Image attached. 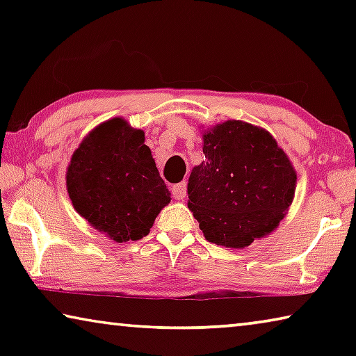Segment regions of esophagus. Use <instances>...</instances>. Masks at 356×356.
I'll return each mask as SVG.
<instances>
[{
	"label": "esophagus",
	"mask_w": 356,
	"mask_h": 356,
	"mask_svg": "<svg viewBox=\"0 0 356 356\" xmlns=\"http://www.w3.org/2000/svg\"><path fill=\"white\" fill-rule=\"evenodd\" d=\"M172 195L174 197H176L177 201H184L185 196H186V182L184 180V182L180 184H176L172 186Z\"/></svg>",
	"instance_id": "esophagus-1"
}]
</instances>
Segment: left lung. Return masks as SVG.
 Returning <instances> with one entry per match:
<instances>
[{
	"label": "left lung",
	"instance_id": "1",
	"mask_svg": "<svg viewBox=\"0 0 356 356\" xmlns=\"http://www.w3.org/2000/svg\"><path fill=\"white\" fill-rule=\"evenodd\" d=\"M202 140L206 159L191 170L188 209L209 242L245 248L284 218L297 172L267 130L243 120L215 125Z\"/></svg>",
	"mask_w": 356,
	"mask_h": 356
}]
</instances>
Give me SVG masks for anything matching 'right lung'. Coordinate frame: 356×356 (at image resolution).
Masks as SVG:
<instances>
[{"label":"right lung","instance_id":"obj_1","mask_svg":"<svg viewBox=\"0 0 356 356\" xmlns=\"http://www.w3.org/2000/svg\"><path fill=\"white\" fill-rule=\"evenodd\" d=\"M78 213L114 242L147 236L171 193L144 144V131L114 118L97 125L72 155L65 174Z\"/></svg>","mask_w":356,"mask_h":356}]
</instances>
